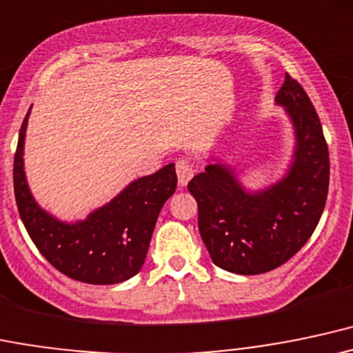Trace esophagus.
<instances>
[{
    "label": "esophagus",
    "instance_id": "1",
    "mask_svg": "<svg viewBox=\"0 0 353 353\" xmlns=\"http://www.w3.org/2000/svg\"><path fill=\"white\" fill-rule=\"evenodd\" d=\"M176 175H178V183H180V187H187L188 181L192 180L193 176V165L190 163L188 160H178L176 161Z\"/></svg>",
    "mask_w": 353,
    "mask_h": 353
}]
</instances>
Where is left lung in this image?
<instances>
[{
    "label": "left lung",
    "instance_id": "1",
    "mask_svg": "<svg viewBox=\"0 0 353 353\" xmlns=\"http://www.w3.org/2000/svg\"><path fill=\"white\" fill-rule=\"evenodd\" d=\"M275 103L285 108L295 134L292 163L279 181L247 190L235 168L212 158L188 183L213 263L239 275H259L288 262L310 239L325 208L330 161L319 114L290 74H285Z\"/></svg>",
    "mask_w": 353,
    "mask_h": 353
}]
</instances>
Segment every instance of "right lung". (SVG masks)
Returning a JSON list of instances; mask_svg holds the SVG:
<instances>
[{
	"instance_id": "obj_1",
	"label": "right lung",
	"mask_w": 353,
	"mask_h": 353,
	"mask_svg": "<svg viewBox=\"0 0 353 353\" xmlns=\"http://www.w3.org/2000/svg\"><path fill=\"white\" fill-rule=\"evenodd\" d=\"M31 106L19 130L13 183L18 212L28 235L57 270L91 285H113L132 279L143 267L158 213L176 190L175 163L133 180L113 200L85 220H58L43 210L28 187L25 137Z\"/></svg>"
}]
</instances>
